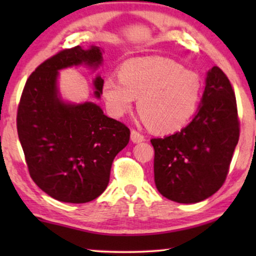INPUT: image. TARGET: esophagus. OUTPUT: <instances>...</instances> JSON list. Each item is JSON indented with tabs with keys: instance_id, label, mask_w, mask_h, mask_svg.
<instances>
[{
	"instance_id": "34e87169",
	"label": "esophagus",
	"mask_w": 256,
	"mask_h": 256,
	"mask_svg": "<svg viewBox=\"0 0 256 256\" xmlns=\"http://www.w3.org/2000/svg\"><path fill=\"white\" fill-rule=\"evenodd\" d=\"M130 140L134 143H138V142H143L146 138H144V136L141 134V132H138V130H135V129H132L130 132Z\"/></svg>"
}]
</instances>
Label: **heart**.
Here are the masks:
<instances>
[{"instance_id": "heart-1", "label": "heart", "mask_w": 256, "mask_h": 256, "mask_svg": "<svg viewBox=\"0 0 256 256\" xmlns=\"http://www.w3.org/2000/svg\"><path fill=\"white\" fill-rule=\"evenodd\" d=\"M202 85L197 73L164 57L132 58L102 85L107 108L120 118L138 99L142 121L154 132L169 134L183 128L197 110Z\"/></svg>"}]
</instances>
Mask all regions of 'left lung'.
Masks as SVG:
<instances>
[{"label": "left lung", "mask_w": 256, "mask_h": 256, "mask_svg": "<svg viewBox=\"0 0 256 256\" xmlns=\"http://www.w3.org/2000/svg\"><path fill=\"white\" fill-rule=\"evenodd\" d=\"M239 135L236 94L225 73L213 66L194 120L174 135L150 140L157 190L183 204L211 197L225 183Z\"/></svg>", "instance_id": "left-lung-1"}]
</instances>
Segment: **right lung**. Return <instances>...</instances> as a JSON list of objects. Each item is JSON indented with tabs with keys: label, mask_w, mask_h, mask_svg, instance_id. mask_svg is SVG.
<instances>
[{
	"label": "right lung",
	"mask_w": 256,
	"mask_h": 256,
	"mask_svg": "<svg viewBox=\"0 0 256 256\" xmlns=\"http://www.w3.org/2000/svg\"><path fill=\"white\" fill-rule=\"evenodd\" d=\"M102 62L98 46L65 48L28 78L17 110V132L30 177L50 197L82 204L99 197L110 182L115 156L128 144L130 130L106 116L94 102L65 104L57 88L58 71ZM104 79L94 80L96 96Z\"/></svg>",
	"instance_id": "obj_1"
}]
</instances>
